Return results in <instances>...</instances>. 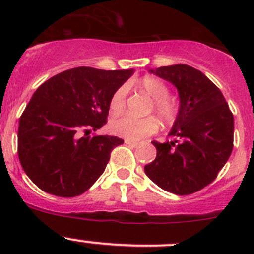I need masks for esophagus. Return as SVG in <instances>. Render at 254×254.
Returning <instances> with one entry per match:
<instances>
[{
	"instance_id": "esophagus-1",
	"label": "esophagus",
	"mask_w": 254,
	"mask_h": 254,
	"mask_svg": "<svg viewBox=\"0 0 254 254\" xmlns=\"http://www.w3.org/2000/svg\"><path fill=\"white\" fill-rule=\"evenodd\" d=\"M125 143H127V145H129V146H132V147H137V146L140 145V143L137 141H132V140H129V139L125 140Z\"/></svg>"
}]
</instances>
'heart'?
I'll use <instances>...</instances> for the list:
<instances>
[{
    "instance_id": "heart-1",
    "label": "heart",
    "mask_w": 254,
    "mask_h": 254,
    "mask_svg": "<svg viewBox=\"0 0 254 254\" xmlns=\"http://www.w3.org/2000/svg\"><path fill=\"white\" fill-rule=\"evenodd\" d=\"M134 86L142 89L143 92L152 97V108L157 113L160 119L165 124H173L176 122L179 113L178 103L173 98H171L170 88L161 78L146 76V77L137 79L134 82ZM127 88L125 86H120L113 92L109 108L113 114H118L124 111L127 106ZM109 129L113 134L118 136L125 137L129 140H141L143 137L152 135L157 131V120L153 117L137 118L135 115L127 114L123 117L113 119L109 124Z\"/></svg>"
}]
</instances>
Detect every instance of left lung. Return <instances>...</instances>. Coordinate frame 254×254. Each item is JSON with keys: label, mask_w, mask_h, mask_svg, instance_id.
<instances>
[{"label": "left lung", "mask_w": 254, "mask_h": 254, "mask_svg": "<svg viewBox=\"0 0 254 254\" xmlns=\"http://www.w3.org/2000/svg\"><path fill=\"white\" fill-rule=\"evenodd\" d=\"M171 82L179 93V113L170 136L152 141L155 161L145 173L160 188L188 195L211 183L234 148V115L221 91L191 66L172 65L151 70Z\"/></svg>", "instance_id": "8db88e82"}]
</instances>
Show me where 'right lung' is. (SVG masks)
<instances>
[{
	"mask_svg": "<svg viewBox=\"0 0 254 254\" xmlns=\"http://www.w3.org/2000/svg\"><path fill=\"white\" fill-rule=\"evenodd\" d=\"M132 70L75 67L38 87L19 118L18 157L45 193L72 198L101 177L124 140L91 131L107 124L113 92Z\"/></svg>",
	"mask_w": 254,
	"mask_h": 254,
	"instance_id": "1",
	"label": "right lung"
}]
</instances>
